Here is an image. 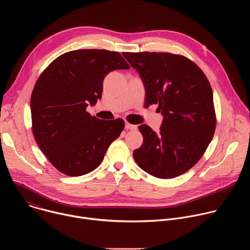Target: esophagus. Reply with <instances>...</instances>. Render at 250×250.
<instances>
[{
  "mask_svg": "<svg viewBox=\"0 0 250 250\" xmlns=\"http://www.w3.org/2000/svg\"><path fill=\"white\" fill-rule=\"evenodd\" d=\"M125 129H130V130H135V129L137 128V126L134 125H131V124H129V123H127V122H125Z\"/></svg>",
  "mask_w": 250,
  "mask_h": 250,
  "instance_id": "obj_1",
  "label": "esophagus"
}]
</instances>
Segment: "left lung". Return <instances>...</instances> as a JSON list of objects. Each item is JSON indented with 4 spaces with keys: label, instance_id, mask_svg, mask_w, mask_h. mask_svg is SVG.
Wrapping results in <instances>:
<instances>
[{
    "label": "left lung",
    "instance_id": "1",
    "mask_svg": "<svg viewBox=\"0 0 250 250\" xmlns=\"http://www.w3.org/2000/svg\"><path fill=\"white\" fill-rule=\"evenodd\" d=\"M146 89V104H158L160 131L138 126L144 144L133 151L137 165L161 179L191 169L203 156L216 129L212 91L190 59L163 52H124Z\"/></svg>",
    "mask_w": 250,
    "mask_h": 250
}]
</instances>
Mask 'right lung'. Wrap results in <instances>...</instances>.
Listing matches in <instances>:
<instances>
[{"instance_id": "1", "label": "right lung", "mask_w": 250, "mask_h": 250, "mask_svg": "<svg viewBox=\"0 0 250 250\" xmlns=\"http://www.w3.org/2000/svg\"><path fill=\"white\" fill-rule=\"evenodd\" d=\"M129 68L119 52L80 49L60 55L43 71L30 98L32 132L57 170L76 177L101 164L125 122L102 121L86 108L102 98L106 74Z\"/></svg>"}]
</instances>
